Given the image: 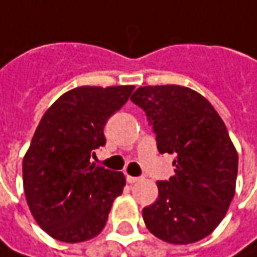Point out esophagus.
<instances>
[{"instance_id":"obj_1","label":"esophagus","mask_w":257,"mask_h":257,"mask_svg":"<svg viewBox=\"0 0 257 257\" xmlns=\"http://www.w3.org/2000/svg\"><path fill=\"white\" fill-rule=\"evenodd\" d=\"M140 180H142L140 177H133V175L127 174V181H128L130 184H133V183H138V181H140Z\"/></svg>"}]
</instances>
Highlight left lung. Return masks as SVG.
<instances>
[{"label": "left lung", "instance_id": "8db88e82", "mask_svg": "<svg viewBox=\"0 0 257 257\" xmlns=\"http://www.w3.org/2000/svg\"><path fill=\"white\" fill-rule=\"evenodd\" d=\"M130 99L146 112L158 151L175 155V174L156 183L143 221L167 243H196L219 225L235 193L238 155L227 127L211 102L184 86H142Z\"/></svg>", "mask_w": 257, "mask_h": 257}]
</instances>
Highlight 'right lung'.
Here are the masks:
<instances>
[{
    "label": "right lung",
    "instance_id": "obj_1",
    "mask_svg": "<svg viewBox=\"0 0 257 257\" xmlns=\"http://www.w3.org/2000/svg\"><path fill=\"white\" fill-rule=\"evenodd\" d=\"M133 90L135 86L76 87L44 114L23 158V187L33 218L52 238L80 243L105 227L125 177L90 164V158L105 145L108 118Z\"/></svg>",
    "mask_w": 257,
    "mask_h": 257
}]
</instances>
